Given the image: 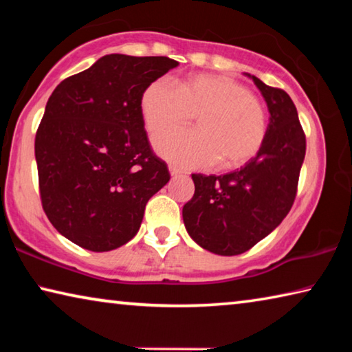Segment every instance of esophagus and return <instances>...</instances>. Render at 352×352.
Here are the masks:
<instances>
[{
	"label": "esophagus",
	"mask_w": 352,
	"mask_h": 352,
	"mask_svg": "<svg viewBox=\"0 0 352 352\" xmlns=\"http://www.w3.org/2000/svg\"><path fill=\"white\" fill-rule=\"evenodd\" d=\"M169 172H170V175L172 177H177V175H180L182 174V169H178L177 166H169Z\"/></svg>",
	"instance_id": "1"
}]
</instances>
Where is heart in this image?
<instances>
[{"instance_id":"b5f03b06","label":"heart","mask_w":352,"mask_h":352,"mask_svg":"<svg viewBox=\"0 0 352 352\" xmlns=\"http://www.w3.org/2000/svg\"><path fill=\"white\" fill-rule=\"evenodd\" d=\"M140 107L151 133L197 119L199 130H172L153 140L155 151L183 168L204 169L219 162L223 169L241 168L258 155L267 136L264 105L226 76H189L175 88L157 79L142 90Z\"/></svg>"}]
</instances>
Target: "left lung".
<instances>
[{"mask_svg": "<svg viewBox=\"0 0 352 352\" xmlns=\"http://www.w3.org/2000/svg\"><path fill=\"white\" fill-rule=\"evenodd\" d=\"M269 107L267 136L258 155L225 175L192 174L194 195L183 222L195 243L214 254L236 256L269 236L294 205L306 155L294 100L284 90L248 74Z\"/></svg>", "mask_w": 352, "mask_h": 352, "instance_id": "left-lung-1", "label": "left lung"}]
</instances>
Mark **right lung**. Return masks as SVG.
<instances>
[{
  "mask_svg": "<svg viewBox=\"0 0 352 352\" xmlns=\"http://www.w3.org/2000/svg\"><path fill=\"white\" fill-rule=\"evenodd\" d=\"M175 67L169 57L109 54L47 99L35 135L41 205L76 245L110 252L133 239L148 199L169 182L148 144L140 99Z\"/></svg>",
  "mask_w": 352,
  "mask_h": 352,
  "instance_id": "1",
  "label": "right lung"
}]
</instances>
